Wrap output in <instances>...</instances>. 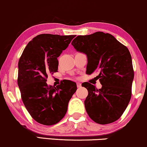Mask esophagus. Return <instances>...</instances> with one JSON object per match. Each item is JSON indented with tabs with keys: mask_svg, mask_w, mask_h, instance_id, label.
<instances>
[{
	"mask_svg": "<svg viewBox=\"0 0 147 147\" xmlns=\"http://www.w3.org/2000/svg\"><path fill=\"white\" fill-rule=\"evenodd\" d=\"M77 88H80L81 86V84L80 82H77Z\"/></svg>",
	"mask_w": 147,
	"mask_h": 147,
	"instance_id": "obj_1",
	"label": "esophagus"
}]
</instances>
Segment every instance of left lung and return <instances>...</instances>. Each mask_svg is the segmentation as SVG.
Segmentation results:
<instances>
[{"instance_id":"1","label":"left lung","mask_w":147,"mask_h":147,"mask_svg":"<svg viewBox=\"0 0 147 147\" xmlns=\"http://www.w3.org/2000/svg\"><path fill=\"white\" fill-rule=\"evenodd\" d=\"M72 45L87 55L86 72H98L102 88L97 89L88 82L82 84L88 90L84 101L88 116L100 125L112 123L122 116L131 96L134 72L128 49L112 35L96 32L79 35Z\"/></svg>"}]
</instances>
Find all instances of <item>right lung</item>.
<instances>
[{"instance_id":"obj_1","label":"right lung","mask_w":147,"mask_h":147,"mask_svg":"<svg viewBox=\"0 0 147 147\" xmlns=\"http://www.w3.org/2000/svg\"><path fill=\"white\" fill-rule=\"evenodd\" d=\"M75 35L40 34L30 41L18 61V85L26 109L33 119L53 125L64 117L77 84L66 80L59 86H48L49 74L57 72V57Z\"/></svg>"}]
</instances>
